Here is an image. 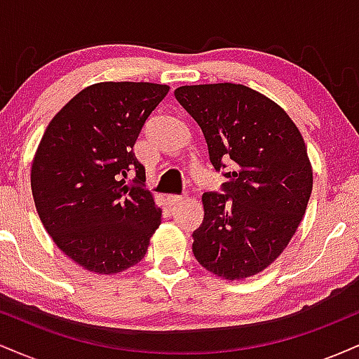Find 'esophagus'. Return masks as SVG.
<instances>
[{"instance_id": "esophagus-1", "label": "esophagus", "mask_w": 359, "mask_h": 359, "mask_svg": "<svg viewBox=\"0 0 359 359\" xmlns=\"http://www.w3.org/2000/svg\"><path fill=\"white\" fill-rule=\"evenodd\" d=\"M184 203V197L182 196H168L167 197V204L170 205V208H175V205L182 204Z\"/></svg>"}]
</instances>
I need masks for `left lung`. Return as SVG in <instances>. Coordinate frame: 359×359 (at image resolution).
<instances>
[{"mask_svg": "<svg viewBox=\"0 0 359 359\" xmlns=\"http://www.w3.org/2000/svg\"><path fill=\"white\" fill-rule=\"evenodd\" d=\"M174 94L203 130L212 167L231 165L222 194H203L194 257L221 278L253 277L280 257L306 214L312 167L302 135L277 102L243 84L182 86Z\"/></svg>", "mask_w": 359, "mask_h": 359, "instance_id": "1", "label": "left lung"}]
</instances>
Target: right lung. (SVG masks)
I'll return each mask as SVG.
<instances>
[{"label": "right lung", "instance_id": "right-lung-1", "mask_svg": "<svg viewBox=\"0 0 359 359\" xmlns=\"http://www.w3.org/2000/svg\"><path fill=\"white\" fill-rule=\"evenodd\" d=\"M168 89L93 84L53 116L40 140L32 163L36 212L53 243L86 270L113 275L137 265L160 226L162 211L143 189L145 167L133 147Z\"/></svg>", "mask_w": 359, "mask_h": 359}]
</instances>
